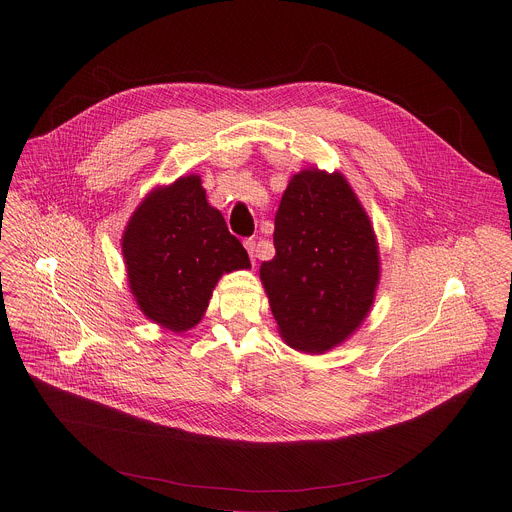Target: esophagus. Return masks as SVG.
<instances>
[{"label":"esophagus","instance_id":"34e87169","mask_svg":"<svg viewBox=\"0 0 512 512\" xmlns=\"http://www.w3.org/2000/svg\"><path fill=\"white\" fill-rule=\"evenodd\" d=\"M244 246H246V250H248V254H250V260L254 262L256 256H258V244H256V240H254V238H248V240L244 242Z\"/></svg>","mask_w":512,"mask_h":512}]
</instances>
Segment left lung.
<instances>
[{
	"mask_svg": "<svg viewBox=\"0 0 512 512\" xmlns=\"http://www.w3.org/2000/svg\"><path fill=\"white\" fill-rule=\"evenodd\" d=\"M276 256L260 278L286 343L323 353L365 319L378 282L370 220L341 173L293 175L274 220Z\"/></svg>",
	"mask_w": 512,
	"mask_h": 512,
	"instance_id": "left-lung-1",
	"label": "left lung"
}]
</instances>
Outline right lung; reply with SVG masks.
I'll list each match as a JSON object with an SVG mask.
<instances>
[{
    "mask_svg": "<svg viewBox=\"0 0 512 512\" xmlns=\"http://www.w3.org/2000/svg\"><path fill=\"white\" fill-rule=\"evenodd\" d=\"M122 250L138 305L171 331L201 321L224 272L250 268L244 246L207 203L197 175L153 191L128 222Z\"/></svg>",
    "mask_w": 512,
    "mask_h": 512,
    "instance_id": "obj_1",
    "label": "right lung"
}]
</instances>
